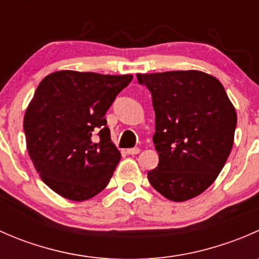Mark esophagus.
<instances>
[{
	"mask_svg": "<svg viewBox=\"0 0 259 259\" xmlns=\"http://www.w3.org/2000/svg\"><path fill=\"white\" fill-rule=\"evenodd\" d=\"M126 153L129 155H137V154L140 153V149L139 148H132V149H127Z\"/></svg>",
	"mask_w": 259,
	"mask_h": 259,
	"instance_id": "obj_1",
	"label": "esophagus"
}]
</instances>
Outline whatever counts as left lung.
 <instances>
[{
  "label": "left lung",
  "mask_w": 259,
  "mask_h": 259,
  "mask_svg": "<svg viewBox=\"0 0 259 259\" xmlns=\"http://www.w3.org/2000/svg\"><path fill=\"white\" fill-rule=\"evenodd\" d=\"M137 77L151 93L155 111L159 164L148 171L149 182L173 202L202 194L223 169L234 142L237 113L223 85L197 70Z\"/></svg>",
  "instance_id": "obj_1"
}]
</instances>
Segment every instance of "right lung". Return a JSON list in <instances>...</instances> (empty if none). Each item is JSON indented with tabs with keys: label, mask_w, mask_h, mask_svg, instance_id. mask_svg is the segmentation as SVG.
Instances as JSON below:
<instances>
[{
	"label": "right lung",
	"mask_w": 259,
	"mask_h": 259,
	"mask_svg": "<svg viewBox=\"0 0 259 259\" xmlns=\"http://www.w3.org/2000/svg\"><path fill=\"white\" fill-rule=\"evenodd\" d=\"M132 80L133 75L62 70L38 83L23 132L36 171L55 193L82 202L109 184L121 154L104 116Z\"/></svg>",
	"instance_id": "right-lung-1"
}]
</instances>
